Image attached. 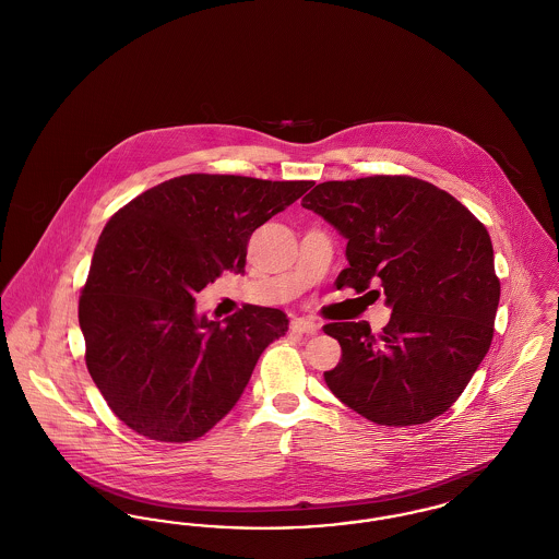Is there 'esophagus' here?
I'll use <instances>...</instances> for the list:
<instances>
[{
	"label": "esophagus",
	"instance_id": "34e87169",
	"mask_svg": "<svg viewBox=\"0 0 559 559\" xmlns=\"http://www.w3.org/2000/svg\"><path fill=\"white\" fill-rule=\"evenodd\" d=\"M292 331L293 333H304V335H314L319 331V324L314 320L293 319Z\"/></svg>",
	"mask_w": 559,
	"mask_h": 559
}]
</instances>
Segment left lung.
I'll return each mask as SVG.
<instances>
[{"label":"left lung","mask_w":559,"mask_h":559,"mask_svg":"<svg viewBox=\"0 0 559 559\" xmlns=\"http://www.w3.org/2000/svg\"><path fill=\"white\" fill-rule=\"evenodd\" d=\"M301 207L347 239L349 266L335 287L385 295L392 308L379 335L367 320L322 326L342 346L337 367L324 371L329 390L379 426L447 413L495 333L501 283L486 226L447 190L411 176L322 182Z\"/></svg>","instance_id":"obj_1"}]
</instances>
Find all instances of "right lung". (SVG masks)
I'll list each match as a JSON object with an SVG mask.
<instances>
[{
    "mask_svg": "<svg viewBox=\"0 0 559 559\" xmlns=\"http://www.w3.org/2000/svg\"><path fill=\"white\" fill-rule=\"evenodd\" d=\"M312 182L188 174L115 213L80 295L85 365L110 411L135 433L182 444L237 404L258 358L287 333V314L245 306L197 317L194 295L245 270L255 228Z\"/></svg>",
    "mask_w": 559,
    "mask_h": 559,
    "instance_id": "right-lung-1",
    "label": "right lung"
}]
</instances>
